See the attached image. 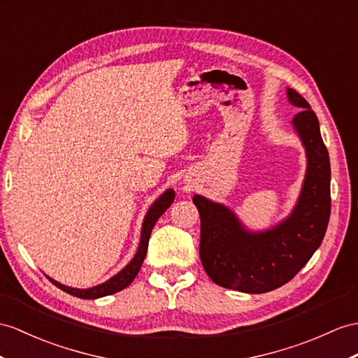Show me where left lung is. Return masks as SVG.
Listing matches in <instances>:
<instances>
[{"label":"left lung","instance_id":"8db88e82","mask_svg":"<svg viewBox=\"0 0 358 358\" xmlns=\"http://www.w3.org/2000/svg\"><path fill=\"white\" fill-rule=\"evenodd\" d=\"M287 95L301 109L292 123L307 153V173L292 214L272 229L250 232L229 208L193 197L200 214V261L224 289L254 294L278 289L308 263L325 237L331 214L328 150L308 101L292 88Z\"/></svg>","mask_w":358,"mask_h":358}]
</instances>
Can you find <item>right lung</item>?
<instances>
[{
  "instance_id": "add662e5",
  "label": "right lung",
  "mask_w": 358,
  "mask_h": 358,
  "mask_svg": "<svg viewBox=\"0 0 358 358\" xmlns=\"http://www.w3.org/2000/svg\"><path fill=\"white\" fill-rule=\"evenodd\" d=\"M173 200H174V191L170 188L165 191V193L150 206V209L147 211V214L144 217L143 229H141V240H139L136 255L123 270H121V272H118L115 276H112L109 281L103 282L100 285L91 287V289H73V287H66L55 280H51V278H48V280L56 287H59L60 290H64L69 294L76 296V298H82V299H97V298H103V296L113 294V293L126 289V287L135 280V276L138 275L139 268H141V266L144 263L147 248H149V238H150V234H152L155 223L158 222V219L165 211H167V208L173 203Z\"/></svg>"
}]
</instances>
